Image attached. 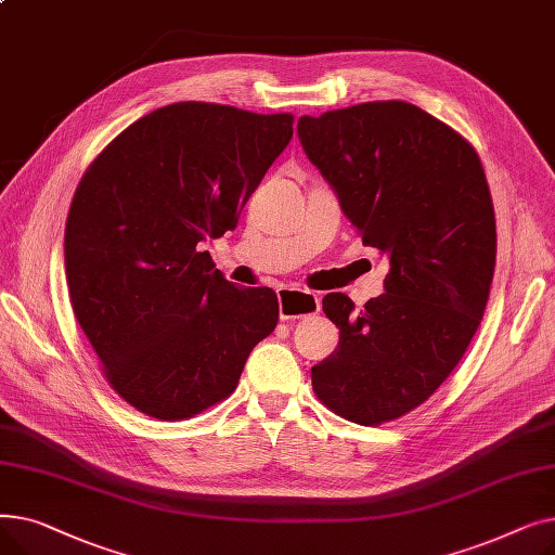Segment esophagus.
<instances>
[{
    "label": "esophagus",
    "instance_id": "esophagus-1",
    "mask_svg": "<svg viewBox=\"0 0 555 555\" xmlns=\"http://www.w3.org/2000/svg\"><path fill=\"white\" fill-rule=\"evenodd\" d=\"M319 308H322V304H319V297L314 293H310V289L283 287L279 293V314L283 322L317 314Z\"/></svg>",
    "mask_w": 555,
    "mask_h": 555
}]
</instances>
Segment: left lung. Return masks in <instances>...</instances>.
<instances>
[{"instance_id":"8db88e82","label":"left lung","mask_w":555,"mask_h":555,"mask_svg":"<svg viewBox=\"0 0 555 555\" xmlns=\"http://www.w3.org/2000/svg\"><path fill=\"white\" fill-rule=\"evenodd\" d=\"M297 132L362 243L389 256L387 293L362 310L324 297L339 344L312 389L346 421L389 423L446 383L481 324L498 256L486 172L456 130L404 101L301 116Z\"/></svg>"}]
</instances>
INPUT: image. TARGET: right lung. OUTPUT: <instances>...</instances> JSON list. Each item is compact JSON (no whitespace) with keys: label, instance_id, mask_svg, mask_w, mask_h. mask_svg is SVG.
Returning a JSON list of instances; mask_svg holds the SVG:
<instances>
[{"label":"right lung","instance_id":"1","mask_svg":"<svg viewBox=\"0 0 555 555\" xmlns=\"http://www.w3.org/2000/svg\"><path fill=\"white\" fill-rule=\"evenodd\" d=\"M295 116L184 101L141 116L85 170L65 227L72 308L109 387L184 421L236 389L279 322L272 287L229 283L207 238L233 229Z\"/></svg>","mask_w":555,"mask_h":555}]
</instances>
